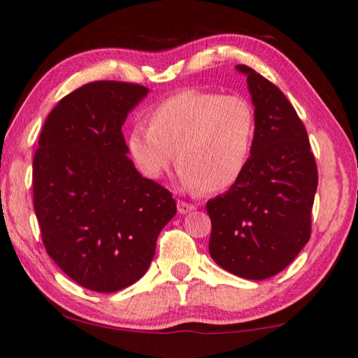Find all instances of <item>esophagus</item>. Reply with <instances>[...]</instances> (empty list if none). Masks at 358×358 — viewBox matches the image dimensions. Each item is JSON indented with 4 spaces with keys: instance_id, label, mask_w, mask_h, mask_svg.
I'll list each match as a JSON object with an SVG mask.
<instances>
[{
    "instance_id": "esophagus-1",
    "label": "esophagus",
    "mask_w": 358,
    "mask_h": 358,
    "mask_svg": "<svg viewBox=\"0 0 358 358\" xmlns=\"http://www.w3.org/2000/svg\"><path fill=\"white\" fill-rule=\"evenodd\" d=\"M194 210H195V206L190 205V203L182 201V200L178 201V211H179V214H187V213H190V211H194Z\"/></svg>"
}]
</instances>
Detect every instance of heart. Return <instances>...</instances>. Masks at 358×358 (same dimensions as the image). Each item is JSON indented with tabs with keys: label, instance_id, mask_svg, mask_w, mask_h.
Segmentation results:
<instances>
[{
	"label": "heart",
	"instance_id": "b5f03b06",
	"mask_svg": "<svg viewBox=\"0 0 358 358\" xmlns=\"http://www.w3.org/2000/svg\"><path fill=\"white\" fill-rule=\"evenodd\" d=\"M255 126V112L245 97L184 91L153 107L148 126L134 124L126 147L148 179L163 178L178 152L184 189L216 194L230 189L243 174Z\"/></svg>",
	"mask_w": 358,
	"mask_h": 358
}]
</instances>
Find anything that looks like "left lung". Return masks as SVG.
<instances>
[{
  "instance_id": "1",
  "label": "left lung",
  "mask_w": 358,
  "mask_h": 358,
  "mask_svg": "<svg viewBox=\"0 0 358 358\" xmlns=\"http://www.w3.org/2000/svg\"><path fill=\"white\" fill-rule=\"evenodd\" d=\"M255 139L240 179L206 203L210 255L224 271L266 280L288 267L310 238L318 176L304 124L287 96L246 65Z\"/></svg>"
}]
</instances>
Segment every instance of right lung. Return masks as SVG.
<instances>
[{
	"label": "right lung",
	"mask_w": 358,
	"mask_h": 358,
	"mask_svg": "<svg viewBox=\"0 0 358 358\" xmlns=\"http://www.w3.org/2000/svg\"><path fill=\"white\" fill-rule=\"evenodd\" d=\"M148 87L94 81L65 96L43 124L33 158V205L48 255L97 293L144 277L176 214L160 184L128 157L122 126Z\"/></svg>",
	"instance_id": "right-lung-1"
}]
</instances>
